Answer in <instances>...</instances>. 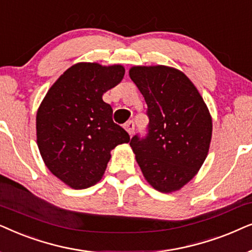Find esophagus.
<instances>
[{"label": "esophagus", "mask_w": 252, "mask_h": 252, "mask_svg": "<svg viewBox=\"0 0 252 252\" xmlns=\"http://www.w3.org/2000/svg\"><path fill=\"white\" fill-rule=\"evenodd\" d=\"M124 129H126V131H128L129 135L131 136L132 133L135 132V123H133V121L130 120L126 124H124Z\"/></svg>", "instance_id": "esophagus-1"}]
</instances>
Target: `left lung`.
<instances>
[{
    "mask_svg": "<svg viewBox=\"0 0 252 252\" xmlns=\"http://www.w3.org/2000/svg\"><path fill=\"white\" fill-rule=\"evenodd\" d=\"M130 78L147 105L146 132L130 140L151 186L179 190L202 167L212 137V120L199 92L179 70L165 65L133 66Z\"/></svg>",
    "mask_w": 252,
    "mask_h": 252,
    "instance_id": "8db88e82",
    "label": "left lung"
}]
</instances>
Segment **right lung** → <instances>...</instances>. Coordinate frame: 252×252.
<instances>
[{
  "label": "right lung",
  "instance_id": "add662e5",
  "mask_svg": "<svg viewBox=\"0 0 252 252\" xmlns=\"http://www.w3.org/2000/svg\"><path fill=\"white\" fill-rule=\"evenodd\" d=\"M124 76L122 65L78 63L54 83L36 114V142L46 166L73 189L95 184L110 151L130 136L102 100Z\"/></svg>",
  "mask_w": 252,
  "mask_h": 252
}]
</instances>
